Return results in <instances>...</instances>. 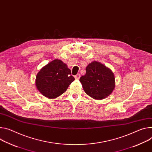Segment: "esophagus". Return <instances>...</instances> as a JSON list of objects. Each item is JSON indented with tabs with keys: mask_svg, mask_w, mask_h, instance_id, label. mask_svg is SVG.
Here are the masks:
<instances>
[{
	"mask_svg": "<svg viewBox=\"0 0 152 152\" xmlns=\"http://www.w3.org/2000/svg\"><path fill=\"white\" fill-rule=\"evenodd\" d=\"M80 77V75L79 73H78V74H77L75 76V78L76 79H79Z\"/></svg>",
	"mask_w": 152,
	"mask_h": 152,
	"instance_id": "34e87169",
	"label": "esophagus"
}]
</instances>
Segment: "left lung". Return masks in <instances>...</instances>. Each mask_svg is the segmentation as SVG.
<instances>
[{
	"label": "left lung",
	"mask_w": 152,
	"mask_h": 152,
	"mask_svg": "<svg viewBox=\"0 0 152 152\" xmlns=\"http://www.w3.org/2000/svg\"><path fill=\"white\" fill-rule=\"evenodd\" d=\"M85 92L95 99H102L112 93L115 87L112 72L98 62H93L86 67V73L80 77Z\"/></svg>",
	"instance_id": "obj_1"
}]
</instances>
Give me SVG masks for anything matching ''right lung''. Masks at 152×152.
<instances>
[{
	"instance_id": "1",
	"label": "right lung",
	"mask_w": 152,
	"mask_h": 152,
	"mask_svg": "<svg viewBox=\"0 0 152 152\" xmlns=\"http://www.w3.org/2000/svg\"><path fill=\"white\" fill-rule=\"evenodd\" d=\"M75 77L62 61L55 59L44 66L36 76V85L45 97L55 98L64 93Z\"/></svg>"
}]
</instances>
